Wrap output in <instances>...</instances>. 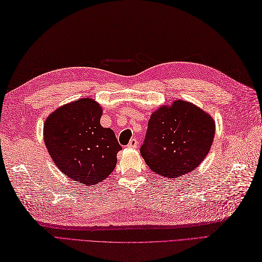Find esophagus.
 <instances>
[{"label": "esophagus", "instance_id": "34e87169", "mask_svg": "<svg viewBox=\"0 0 262 262\" xmlns=\"http://www.w3.org/2000/svg\"><path fill=\"white\" fill-rule=\"evenodd\" d=\"M138 146V141L136 139H132V140H130V142L127 143V148H132V149H135V148H137Z\"/></svg>", "mask_w": 262, "mask_h": 262}]
</instances>
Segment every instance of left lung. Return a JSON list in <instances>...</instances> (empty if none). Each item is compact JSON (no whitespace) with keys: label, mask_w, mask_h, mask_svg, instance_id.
<instances>
[{"label":"left lung","mask_w":262,"mask_h":262,"mask_svg":"<svg viewBox=\"0 0 262 262\" xmlns=\"http://www.w3.org/2000/svg\"><path fill=\"white\" fill-rule=\"evenodd\" d=\"M214 132V121L207 112L177 100L151 114L140 152L153 172L176 179L192 172L205 160Z\"/></svg>","instance_id":"left-lung-1"}]
</instances>
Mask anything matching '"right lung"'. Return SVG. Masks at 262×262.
<instances>
[{
  "mask_svg": "<svg viewBox=\"0 0 262 262\" xmlns=\"http://www.w3.org/2000/svg\"><path fill=\"white\" fill-rule=\"evenodd\" d=\"M102 107L90 98L60 106L44 123V143L70 179L94 186L111 174L122 149L114 132L100 124Z\"/></svg>",
  "mask_w": 262,
  "mask_h": 262,
  "instance_id": "right-lung-1",
  "label": "right lung"
}]
</instances>
